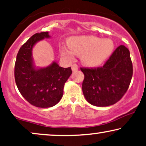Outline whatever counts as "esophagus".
I'll list each match as a JSON object with an SVG mask.
<instances>
[{
	"label": "esophagus",
	"instance_id": "esophagus-1",
	"mask_svg": "<svg viewBox=\"0 0 146 146\" xmlns=\"http://www.w3.org/2000/svg\"><path fill=\"white\" fill-rule=\"evenodd\" d=\"M71 69H72L73 71H76L78 70V69H79V67H78V65L77 64H73L72 66H71Z\"/></svg>",
	"mask_w": 146,
	"mask_h": 146
}]
</instances>
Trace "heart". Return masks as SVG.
<instances>
[{
    "mask_svg": "<svg viewBox=\"0 0 146 146\" xmlns=\"http://www.w3.org/2000/svg\"><path fill=\"white\" fill-rule=\"evenodd\" d=\"M69 48L60 47L61 54L72 57L73 53L80 55L81 60L88 66L99 65L110 55L114 48L113 43L108 39H101L93 36H76L69 38Z\"/></svg>",
    "mask_w": 146,
    "mask_h": 146,
    "instance_id": "1",
    "label": "heart"
}]
</instances>
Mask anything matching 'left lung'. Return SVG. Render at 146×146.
<instances>
[{"instance_id":"obj_1","label":"left lung","mask_w":146,"mask_h":146,"mask_svg":"<svg viewBox=\"0 0 146 146\" xmlns=\"http://www.w3.org/2000/svg\"><path fill=\"white\" fill-rule=\"evenodd\" d=\"M85 75L82 85L84 96L92 105H112L123 97L133 75L130 51L118 46L102 67H81Z\"/></svg>"}]
</instances>
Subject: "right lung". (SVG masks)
I'll use <instances>...</instances> for the list:
<instances>
[{
    "instance_id": "1",
    "label": "right lung",
    "mask_w": 146,
    "mask_h": 146,
    "mask_svg": "<svg viewBox=\"0 0 146 146\" xmlns=\"http://www.w3.org/2000/svg\"><path fill=\"white\" fill-rule=\"evenodd\" d=\"M50 37L48 32L33 35L20 48L14 65L18 91L30 104L39 108L52 107L58 103L63 96L65 82L72 73L71 67L63 68L55 62L46 68H34L33 46L38 41Z\"/></svg>"
}]
</instances>
